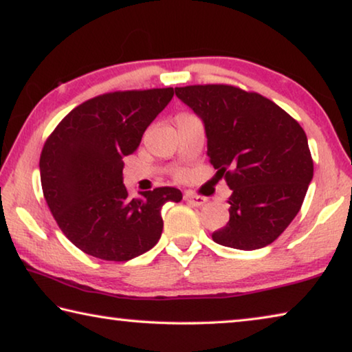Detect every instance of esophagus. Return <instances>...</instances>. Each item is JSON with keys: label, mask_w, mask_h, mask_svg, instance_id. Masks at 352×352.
<instances>
[{"label": "esophagus", "mask_w": 352, "mask_h": 352, "mask_svg": "<svg viewBox=\"0 0 352 352\" xmlns=\"http://www.w3.org/2000/svg\"><path fill=\"white\" fill-rule=\"evenodd\" d=\"M185 201H186L188 204H191V206L201 207V206H204V204H206V202H207V197H202V196H196V194H194V192H191V191H188V192H185Z\"/></svg>", "instance_id": "obj_1"}]
</instances>
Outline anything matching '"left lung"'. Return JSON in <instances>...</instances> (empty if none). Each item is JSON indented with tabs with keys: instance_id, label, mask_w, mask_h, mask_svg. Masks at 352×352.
Masks as SVG:
<instances>
[{
	"instance_id": "left-lung-1",
	"label": "left lung",
	"mask_w": 352,
	"mask_h": 352,
	"mask_svg": "<svg viewBox=\"0 0 352 352\" xmlns=\"http://www.w3.org/2000/svg\"><path fill=\"white\" fill-rule=\"evenodd\" d=\"M175 94L202 120L210 162L232 190L229 221L212 239L245 251L275 242L313 178L305 131L270 99L237 87L191 85Z\"/></svg>"
}]
</instances>
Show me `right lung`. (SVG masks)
<instances>
[{
    "mask_svg": "<svg viewBox=\"0 0 352 352\" xmlns=\"http://www.w3.org/2000/svg\"><path fill=\"white\" fill-rule=\"evenodd\" d=\"M174 96V88L113 91L72 109L42 148V191L55 221L83 253L129 261L158 243L161 208L182 191L162 186L129 199L123 158Z\"/></svg>",
    "mask_w": 352,
    "mask_h": 352,
    "instance_id": "1",
    "label": "right lung"
}]
</instances>
